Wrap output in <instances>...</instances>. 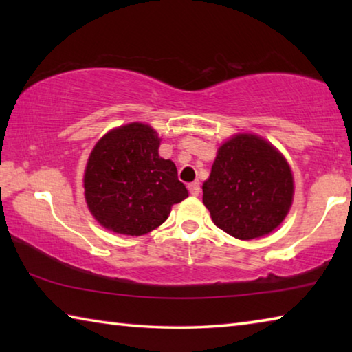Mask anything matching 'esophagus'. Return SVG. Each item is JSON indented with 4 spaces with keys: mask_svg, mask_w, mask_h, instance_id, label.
I'll list each match as a JSON object with an SVG mask.
<instances>
[{
    "mask_svg": "<svg viewBox=\"0 0 352 352\" xmlns=\"http://www.w3.org/2000/svg\"><path fill=\"white\" fill-rule=\"evenodd\" d=\"M188 188H189L190 195H199V194H200V183H199V182L189 183Z\"/></svg>",
    "mask_w": 352,
    "mask_h": 352,
    "instance_id": "1",
    "label": "esophagus"
}]
</instances>
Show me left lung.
<instances>
[{"label":"left lung","mask_w":352,"mask_h":352,"mask_svg":"<svg viewBox=\"0 0 352 352\" xmlns=\"http://www.w3.org/2000/svg\"><path fill=\"white\" fill-rule=\"evenodd\" d=\"M292 197L287 162L256 135H236L220 146L204 183V204L212 222L242 241L272 233L287 216Z\"/></svg>","instance_id":"8db88e82"}]
</instances>
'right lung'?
Wrapping results in <instances>:
<instances>
[{
  "instance_id": "obj_1",
  "label": "right lung",
  "mask_w": 352,
  "mask_h": 352,
  "mask_svg": "<svg viewBox=\"0 0 352 352\" xmlns=\"http://www.w3.org/2000/svg\"><path fill=\"white\" fill-rule=\"evenodd\" d=\"M160 138L141 122L111 130L88 158L83 186L94 219L113 233L142 236L188 197L174 162L158 155Z\"/></svg>"
}]
</instances>
